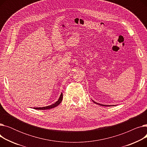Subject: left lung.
<instances>
[{
    "mask_svg": "<svg viewBox=\"0 0 147 147\" xmlns=\"http://www.w3.org/2000/svg\"><path fill=\"white\" fill-rule=\"evenodd\" d=\"M94 102H95V104H98V105H102V106H105V107H109V106H111V105H103V104H98V103H97V102H94Z\"/></svg>",
    "mask_w": 147,
    "mask_h": 147,
    "instance_id": "8db88e82",
    "label": "left lung"
}]
</instances>
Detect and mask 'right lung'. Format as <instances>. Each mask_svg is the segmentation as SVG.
I'll return each instance as SVG.
<instances>
[{
    "instance_id": "obj_1",
    "label": "right lung",
    "mask_w": 147,
    "mask_h": 147,
    "mask_svg": "<svg viewBox=\"0 0 147 147\" xmlns=\"http://www.w3.org/2000/svg\"><path fill=\"white\" fill-rule=\"evenodd\" d=\"M63 93H61L59 99L58 101L55 102L52 105H49V106H46V107H34V109H36V110H48V109H53V108L54 107H56L57 106H58L61 102V101H63Z\"/></svg>"
}]
</instances>
